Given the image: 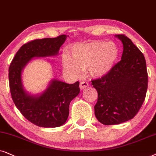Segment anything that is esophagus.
Segmentation results:
<instances>
[{"mask_svg": "<svg viewBox=\"0 0 156 156\" xmlns=\"http://www.w3.org/2000/svg\"><path fill=\"white\" fill-rule=\"evenodd\" d=\"M88 86V83L86 81H83L80 83V89H83Z\"/></svg>", "mask_w": 156, "mask_h": 156, "instance_id": "esophagus-1", "label": "esophagus"}]
</instances>
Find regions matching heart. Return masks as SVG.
<instances>
[{"mask_svg":"<svg viewBox=\"0 0 156 156\" xmlns=\"http://www.w3.org/2000/svg\"><path fill=\"white\" fill-rule=\"evenodd\" d=\"M71 58L64 56L63 67L74 76L86 70L90 77L101 78L113 70L119 57V48L113 41H93L78 43L70 50Z\"/></svg>","mask_w":156,"mask_h":156,"instance_id":"1","label":"heart"}]
</instances>
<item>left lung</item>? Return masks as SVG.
I'll return each instance as SVG.
<instances>
[{
    "instance_id": "left-lung-1",
    "label": "left lung",
    "mask_w": 156,
    "mask_h": 156,
    "mask_svg": "<svg viewBox=\"0 0 156 156\" xmlns=\"http://www.w3.org/2000/svg\"><path fill=\"white\" fill-rule=\"evenodd\" d=\"M115 37L123 45L121 60L107 76L92 80L98 92L95 115L104 125H116L134 118L148 88L146 62L142 52L125 35Z\"/></svg>"
}]
</instances>
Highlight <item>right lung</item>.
<instances>
[{
  "mask_svg": "<svg viewBox=\"0 0 156 156\" xmlns=\"http://www.w3.org/2000/svg\"><path fill=\"white\" fill-rule=\"evenodd\" d=\"M68 36L61 35L27 43L18 50L10 65L8 78L12 99L22 115L39 127L55 128L66 123L70 101L80 93L79 82L68 84L53 79L43 93L34 95L25 90L22 71L33 58L57 55Z\"/></svg>",
  "mask_w": 156,
  "mask_h": 156,
  "instance_id": "1",
  "label": "right lung"
}]
</instances>
